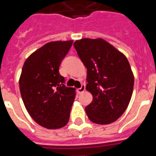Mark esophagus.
Listing matches in <instances>:
<instances>
[{
	"mask_svg": "<svg viewBox=\"0 0 156 156\" xmlns=\"http://www.w3.org/2000/svg\"><path fill=\"white\" fill-rule=\"evenodd\" d=\"M84 91H85V85H84V84H82V86H81L80 88H78V92L80 94L83 93Z\"/></svg>",
	"mask_w": 156,
	"mask_h": 156,
	"instance_id": "34e87169",
	"label": "esophagus"
}]
</instances>
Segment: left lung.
I'll return each instance as SVG.
<instances>
[{"instance_id":"8db88e82","label":"left lung","mask_w":156,"mask_h":156,"mask_svg":"<svg viewBox=\"0 0 156 156\" xmlns=\"http://www.w3.org/2000/svg\"><path fill=\"white\" fill-rule=\"evenodd\" d=\"M73 46L87 69L86 89L92 101L87 117L98 124L115 122L128 108L133 91L134 76L127 57L103 38H83Z\"/></svg>"}]
</instances>
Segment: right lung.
I'll list each match as a JSON object with an SVG mask.
<instances>
[{"instance_id":"obj_1","label":"right lung","mask_w":156,"mask_h":156,"mask_svg":"<svg viewBox=\"0 0 156 156\" xmlns=\"http://www.w3.org/2000/svg\"><path fill=\"white\" fill-rule=\"evenodd\" d=\"M73 40L50 41L32 53L23 66L20 90L26 110L39 125L58 129L67 124L75 88L65 86L59 68Z\"/></svg>"}]
</instances>
